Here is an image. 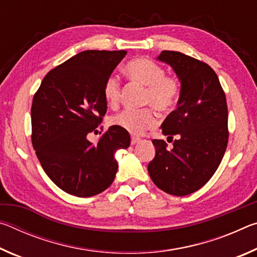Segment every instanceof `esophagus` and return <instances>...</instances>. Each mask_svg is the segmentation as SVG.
<instances>
[{"instance_id":"esophagus-1","label":"esophagus","mask_w":257,"mask_h":257,"mask_svg":"<svg viewBox=\"0 0 257 257\" xmlns=\"http://www.w3.org/2000/svg\"><path fill=\"white\" fill-rule=\"evenodd\" d=\"M139 142H141V138L135 137V136H132V145L137 144V143H139Z\"/></svg>"}]
</instances>
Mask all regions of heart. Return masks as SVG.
<instances>
[{"label": "heart", "instance_id": "b5f03b06", "mask_svg": "<svg viewBox=\"0 0 257 257\" xmlns=\"http://www.w3.org/2000/svg\"><path fill=\"white\" fill-rule=\"evenodd\" d=\"M124 73L134 84L145 87L143 105L154 107L160 113H169L176 107L181 93V82L177 77L165 75V69L151 58L134 59L124 66ZM121 85L116 76H108L103 86V96L108 106L116 107L120 102ZM110 123L132 135H142L156 124L152 108L139 111L124 110L113 115Z\"/></svg>", "mask_w": 257, "mask_h": 257}]
</instances>
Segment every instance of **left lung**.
<instances>
[{
	"label": "left lung",
	"instance_id": "8db88e82",
	"mask_svg": "<svg viewBox=\"0 0 257 257\" xmlns=\"http://www.w3.org/2000/svg\"><path fill=\"white\" fill-rule=\"evenodd\" d=\"M181 82L178 106L163 121L162 133L177 139L168 149L153 139L155 156L149 163L151 179L161 190L186 196L206 184L222 161L228 145V106L215 71L203 61L175 51H162Z\"/></svg>",
	"mask_w": 257,
	"mask_h": 257
}]
</instances>
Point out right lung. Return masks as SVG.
<instances>
[{"instance_id":"1","label":"right lung","mask_w":257,"mask_h":257,"mask_svg":"<svg viewBox=\"0 0 257 257\" xmlns=\"http://www.w3.org/2000/svg\"><path fill=\"white\" fill-rule=\"evenodd\" d=\"M125 54L80 52L52 69L34 95L33 147L50 179L73 196L90 197L108 188L118 170L114 153L130 145L128 132L118 125L96 145L87 139L106 113L104 81Z\"/></svg>"}]
</instances>
